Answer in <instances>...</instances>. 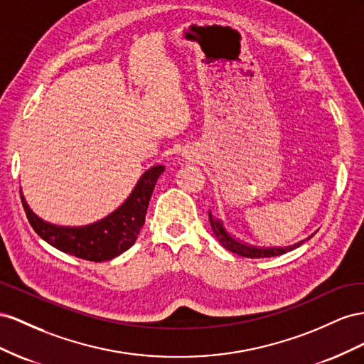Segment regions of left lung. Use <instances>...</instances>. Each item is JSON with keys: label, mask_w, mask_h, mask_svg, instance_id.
<instances>
[{"label": "left lung", "mask_w": 364, "mask_h": 364, "mask_svg": "<svg viewBox=\"0 0 364 364\" xmlns=\"http://www.w3.org/2000/svg\"><path fill=\"white\" fill-rule=\"evenodd\" d=\"M209 221L212 225V230L216 236V240L220 241V244L227 248V250H230L232 253L240 255L242 257H272V256H280L284 253H288L294 250V248L302 245L305 241H308L309 237H313V235L308 236L306 240L304 241H299L293 245H287V247H259V245H252V244H247L244 241H241L240 237H236L235 235H232L230 232L227 230V227L224 225V223L221 220H218L212 215V212L209 210Z\"/></svg>", "instance_id": "1"}]
</instances>
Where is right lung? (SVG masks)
<instances>
[{
	"instance_id": "add662e5",
	"label": "right lung",
	"mask_w": 364,
	"mask_h": 364,
	"mask_svg": "<svg viewBox=\"0 0 364 364\" xmlns=\"http://www.w3.org/2000/svg\"><path fill=\"white\" fill-rule=\"evenodd\" d=\"M163 172L164 166H152L140 176L120 207L102 220L87 225L65 227L47 223L30 209L23 192L21 200L30 225L47 244L85 261H111L136 242L144 224L155 183Z\"/></svg>"
}]
</instances>
